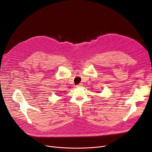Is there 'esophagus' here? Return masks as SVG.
I'll use <instances>...</instances> for the list:
<instances>
[{
	"instance_id": "obj_1",
	"label": "esophagus",
	"mask_w": 152,
	"mask_h": 152,
	"mask_svg": "<svg viewBox=\"0 0 152 152\" xmlns=\"http://www.w3.org/2000/svg\"><path fill=\"white\" fill-rule=\"evenodd\" d=\"M82 86H83V84H82V83H80V84H77V85L76 86V87H77V88H79V87H82Z\"/></svg>"
}]
</instances>
